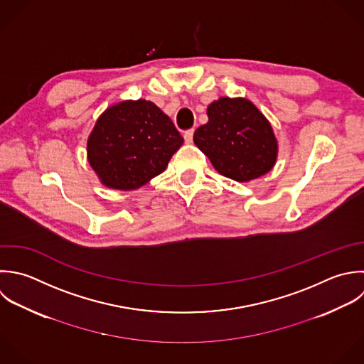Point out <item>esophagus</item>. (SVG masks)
Wrapping results in <instances>:
<instances>
[{"mask_svg":"<svg viewBox=\"0 0 364 364\" xmlns=\"http://www.w3.org/2000/svg\"><path fill=\"white\" fill-rule=\"evenodd\" d=\"M193 136H194V129H190L184 133V140L186 143H191L193 141Z\"/></svg>","mask_w":364,"mask_h":364,"instance_id":"esophagus-1","label":"esophagus"}]
</instances>
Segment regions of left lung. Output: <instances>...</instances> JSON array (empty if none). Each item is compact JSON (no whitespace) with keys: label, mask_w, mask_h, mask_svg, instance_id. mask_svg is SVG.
Masks as SVG:
<instances>
[{"label":"left lung","mask_w":364,"mask_h":364,"mask_svg":"<svg viewBox=\"0 0 364 364\" xmlns=\"http://www.w3.org/2000/svg\"><path fill=\"white\" fill-rule=\"evenodd\" d=\"M207 116L208 122L194 133V143L220 174L247 183L274 168L278 140L251 100L223 96L208 105Z\"/></svg>","instance_id":"1"}]
</instances>
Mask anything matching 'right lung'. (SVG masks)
Wrapping results in <instances>:
<instances>
[{
  "instance_id": "1",
  "label": "right lung",
  "mask_w": 364,
  "mask_h": 364,
  "mask_svg": "<svg viewBox=\"0 0 364 364\" xmlns=\"http://www.w3.org/2000/svg\"><path fill=\"white\" fill-rule=\"evenodd\" d=\"M183 143L171 119L153 102L122 100L97 117L86 154L103 186L130 191L161 174Z\"/></svg>"
}]
</instances>
